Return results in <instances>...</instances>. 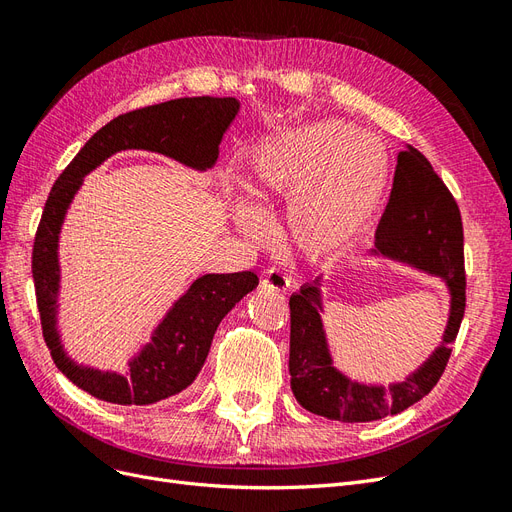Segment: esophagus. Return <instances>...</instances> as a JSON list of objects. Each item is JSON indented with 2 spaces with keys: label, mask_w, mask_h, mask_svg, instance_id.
<instances>
[{
  "label": "esophagus",
  "mask_w": 512,
  "mask_h": 512,
  "mask_svg": "<svg viewBox=\"0 0 512 512\" xmlns=\"http://www.w3.org/2000/svg\"><path fill=\"white\" fill-rule=\"evenodd\" d=\"M260 286L271 290H286L290 286V280L280 269L269 267L260 271Z\"/></svg>",
  "instance_id": "34e87169"
}]
</instances>
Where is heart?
<instances>
[{
  "mask_svg": "<svg viewBox=\"0 0 512 512\" xmlns=\"http://www.w3.org/2000/svg\"><path fill=\"white\" fill-rule=\"evenodd\" d=\"M389 179L380 145L344 121L288 130L262 145L252 164V192L260 200L288 198L284 232L303 252H327L354 237L376 213ZM256 235L260 215L237 213Z\"/></svg>",
  "mask_w": 512,
  "mask_h": 512,
  "instance_id": "1",
  "label": "heart"
}]
</instances>
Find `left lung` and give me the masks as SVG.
Here are the masks:
<instances>
[{
    "label": "left lung",
    "mask_w": 512,
    "mask_h": 512,
    "mask_svg": "<svg viewBox=\"0 0 512 512\" xmlns=\"http://www.w3.org/2000/svg\"><path fill=\"white\" fill-rule=\"evenodd\" d=\"M376 250L389 258L442 277L451 290V318L444 344L406 382L365 386L333 367L322 331L320 290L301 286L290 297V386L299 404L331 421L367 423L399 414L421 401L442 378L463 314H466V267L463 224L457 200L421 151H399L389 205L376 230Z\"/></svg>",
    "instance_id": "1"
}]
</instances>
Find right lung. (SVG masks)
Instances as JSON below:
<instances>
[{"instance_id":"obj_1","label":"right lung","mask_w":512,"mask_h":512,"mask_svg":"<svg viewBox=\"0 0 512 512\" xmlns=\"http://www.w3.org/2000/svg\"><path fill=\"white\" fill-rule=\"evenodd\" d=\"M237 111L239 102L235 98L200 96L123 113L89 138L57 177L46 198L32 252L42 335L57 369L89 395L119 406H149L188 389L205 365L218 324L235 303L258 286V277L252 271L198 277L170 309L145 350L130 363L128 376L76 365L61 350L55 329L59 290L57 241L72 196L89 170L123 149L158 151L198 170L213 166L218 160L222 136Z\"/></svg>"}]
</instances>
